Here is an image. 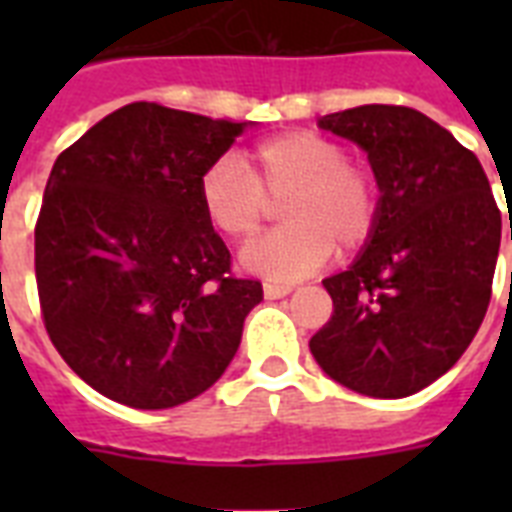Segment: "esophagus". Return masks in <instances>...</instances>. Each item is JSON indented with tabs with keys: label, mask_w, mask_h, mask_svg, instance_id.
Returning <instances> with one entry per match:
<instances>
[{
	"label": "esophagus",
	"mask_w": 512,
	"mask_h": 512,
	"mask_svg": "<svg viewBox=\"0 0 512 512\" xmlns=\"http://www.w3.org/2000/svg\"><path fill=\"white\" fill-rule=\"evenodd\" d=\"M289 292H292V287H289V284H273V281H265V284H263V295L268 297V300H279V297H287Z\"/></svg>",
	"instance_id": "34e87169"
}]
</instances>
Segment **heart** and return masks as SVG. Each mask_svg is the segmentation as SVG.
I'll list each match as a JSON object with an SVG mask.
<instances>
[{"label": "heart", "instance_id": "heart-1", "mask_svg": "<svg viewBox=\"0 0 512 512\" xmlns=\"http://www.w3.org/2000/svg\"><path fill=\"white\" fill-rule=\"evenodd\" d=\"M199 201L212 228L233 241L255 239L284 204L287 228L244 249V265L273 281H295L350 255L377 231L382 183L372 164L348 156L337 138L311 130L284 132L249 151V170L220 156L199 177Z\"/></svg>", "mask_w": 512, "mask_h": 512}]
</instances>
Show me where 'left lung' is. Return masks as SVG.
Here are the masks:
<instances>
[{
	"instance_id": "obj_1",
	"label": "left lung",
	"mask_w": 512,
	"mask_h": 512,
	"mask_svg": "<svg viewBox=\"0 0 512 512\" xmlns=\"http://www.w3.org/2000/svg\"><path fill=\"white\" fill-rule=\"evenodd\" d=\"M319 124L369 154L382 217L356 263L324 279L335 311L311 353L356 393L412 396L460 361L484 321L500 207L476 154L414 108L358 106Z\"/></svg>"
}]
</instances>
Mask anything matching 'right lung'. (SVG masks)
Wrapping results in <instances>:
<instances>
[{
  "label": "right lung",
  "mask_w": 512,
  "mask_h": 512,
  "mask_svg": "<svg viewBox=\"0 0 512 512\" xmlns=\"http://www.w3.org/2000/svg\"><path fill=\"white\" fill-rule=\"evenodd\" d=\"M244 124L130 103L55 159L34 228L42 321L90 388L170 409L215 385L263 300L199 201Z\"/></svg>",
  "instance_id": "right-lung-1"
}]
</instances>
